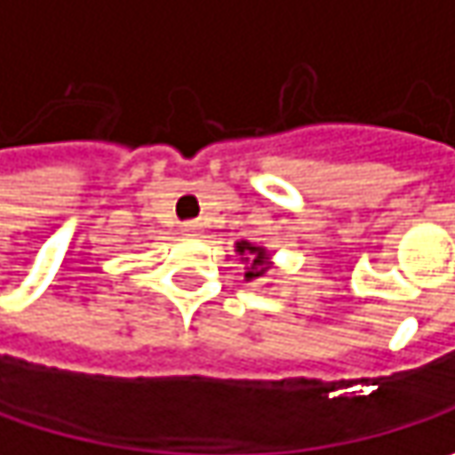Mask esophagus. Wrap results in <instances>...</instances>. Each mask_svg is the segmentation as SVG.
Listing matches in <instances>:
<instances>
[{"label":"esophagus","mask_w":455,"mask_h":455,"mask_svg":"<svg viewBox=\"0 0 455 455\" xmlns=\"http://www.w3.org/2000/svg\"><path fill=\"white\" fill-rule=\"evenodd\" d=\"M195 231H200V224H197V221H187V224H182V234H195Z\"/></svg>","instance_id":"34e87169"}]
</instances>
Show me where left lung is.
Instances as JSON below:
<instances>
[{
  "label": "left lung",
  "mask_w": 455,
  "mask_h": 455,
  "mask_svg": "<svg viewBox=\"0 0 455 455\" xmlns=\"http://www.w3.org/2000/svg\"><path fill=\"white\" fill-rule=\"evenodd\" d=\"M236 252H239V258L247 263V268H244V281H260V278H266V273L273 268L270 252L266 247H258V244H252V242H236Z\"/></svg>",
  "instance_id": "obj_1"
}]
</instances>
